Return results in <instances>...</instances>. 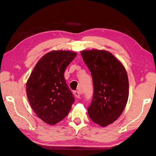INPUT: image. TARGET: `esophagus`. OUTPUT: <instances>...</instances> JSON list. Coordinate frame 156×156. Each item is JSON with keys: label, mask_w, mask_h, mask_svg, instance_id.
Wrapping results in <instances>:
<instances>
[{"label": "esophagus", "mask_w": 156, "mask_h": 156, "mask_svg": "<svg viewBox=\"0 0 156 156\" xmlns=\"http://www.w3.org/2000/svg\"><path fill=\"white\" fill-rule=\"evenodd\" d=\"M73 94H74V95L75 96V97L77 98H79L80 97V94H81V93H80L79 91H77V90L74 91Z\"/></svg>", "instance_id": "esophagus-1"}]
</instances>
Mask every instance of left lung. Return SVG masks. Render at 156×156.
<instances>
[{
  "label": "left lung",
  "mask_w": 156,
  "mask_h": 156,
  "mask_svg": "<svg viewBox=\"0 0 156 156\" xmlns=\"http://www.w3.org/2000/svg\"><path fill=\"white\" fill-rule=\"evenodd\" d=\"M84 63L92 74L94 95L88 113L101 127L112 124L122 115L129 97V81L124 65L105 50H83Z\"/></svg>",
  "instance_id": "1"
}]
</instances>
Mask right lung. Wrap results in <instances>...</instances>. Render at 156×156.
Segmentation results:
<instances>
[{
	"mask_svg": "<svg viewBox=\"0 0 156 156\" xmlns=\"http://www.w3.org/2000/svg\"><path fill=\"white\" fill-rule=\"evenodd\" d=\"M77 53L54 50L44 55L33 69L26 84L30 105L37 116L55 125L66 116L74 103L64 77L65 69Z\"/></svg>",
	"mask_w": 156,
	"mask_h": 156,
	"instance_id": "right-lung-1",
	"label": "right lung"
}]
</instances>
